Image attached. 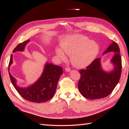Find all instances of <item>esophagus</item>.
<instances>
[{
    "mask_svg": "<svg viewBox=\"0 0 129 129\" xmlns=\"http://www.w3.org/2000/svg\"><path fill=\"white\" fill-rule=\"evenodd\" d=\"M65 71H66V72H68L71 71V69H70V68H69V67H66V68H65Z\"/></svg>",
    "mask_w": 129,
    "mask_h": 129,
    "instance_id": "1",
    "label": "esophagus"
}]
</instances>
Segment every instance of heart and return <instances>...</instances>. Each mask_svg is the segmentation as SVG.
<instances>
[{"label":"heart","mask_w":129,"mask_h":129,"mask_svg":"<svg viewBox=\"0 0 129 129\" xmlns=\"http://www.w3.org/2000/svg\"><path fill=\"white\" fill-rule=\"evenodd\" d=\"M60 47L61 49H55L57 56L61 60H65V53L71 55L72 63L78 67L89 66L99 52V46L96 42L89 40L88 37L81 34L74 35L61 41Z\"/></svg>","instance_id":"1"}]
</instances>
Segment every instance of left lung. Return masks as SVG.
Masks as SVG:
<instances>
[{
  "label": "left lung",
  "instance_id": "obj_1",
  "mask_svg": "<svg viewBox=\"0 0 129 129\" xmlns=\"http://www.w3.org/2000/svg\"><path fill=\"white\" fill-rule=\"evenodd\" d=\"M110 52L115 53L111 60L114 65L112 71L108 73L103 71L100 58L93 60L86 69L80 70L81 76L78 88L85 98L90 100L104 98L110 94L118 83L122 73V58L119 46L115 41H112L103 54Z\"/></svg>",
  "mask_w": 129,
  "mask_h": 129
}]
</instances>
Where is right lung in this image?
I'll list each match as a JSON object with an SVG mask.
<instances>
[{"mask_svg":"<svg viewBox=\"0 0 129 129\" xmlns=\"http://www.w3.org/2000/svg\"><path fill=\"white\" fill-rule=\"evenodd\" d=\"M29 41L28 39L18 44L13 49V53L23 51ZM12 58V54L9 64L10 77L14 87L22 98L29 102L39 103L51 99L55 92L58 81L63 74L62 67L52 63H46L41 76L36 83L27 88H21L17 85L16 79L10 72V67L13 63Z\"/></svg>","mask_w":129,"mask_h":129,"instance_id":"right-lung-1","label":"right lung"}]
</instances>
